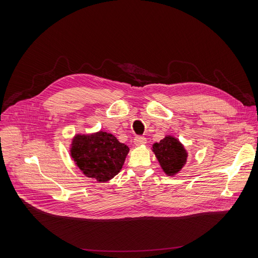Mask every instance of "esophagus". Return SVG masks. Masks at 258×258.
I'll return each instance as SVG.
<instances>
[{
    "label": "esophagus",
    "mask_w": 258,
    "mask_h": 258,
    "mask_svg": "<svg viewBox=\"0 0 258 258\" xmlns=\"http://www.w3.org/2000/svg\"><path fill=\"white\" fill-rule=\"evenodd\" d=\"M146 143H147V140H146V138H144V137L138 136V137H136V138L134 139V144H135L136 146H141V145H144V144H146Z\"/></svg>",
    "instance_id": "obj_1"
}]
</instances>
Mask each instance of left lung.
<instances>
[{
  "mask_svg": "<svg viewBox=\"0 0 258 258\" xmlns=\"http://www.w3.org/2000/svg\"><path fill=\"white\" fill-rule=\"evenodd\" d=\"M152 148L161 168L167 175L176 174L187 162L186 149L177 139L171 136H166L159 143L153 144Z\"/></svg>",
  "mask_w": 258,
  "mask_h": 258,
  "instance_id": "obj_1",
  "label": "left lung"
}]
</instances>
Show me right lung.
<instances>
[{
	"mask_svg": "<svg viewBox=\"0 0 258 258\" xmlns=\"http://www.w3.org/2000/svg\"><path fill=\"white\" fill-rule=\"evenodd\" d=\"M128 151V147L113 135L100 131L77 135L71 143L70 155L86 176L104 182L120 171Z\"/></svg>",
	"mask_w": 258,
	"mask_h": 258,
	"instance_id": "1",
	"label": "right lung"
}]
</instances>
